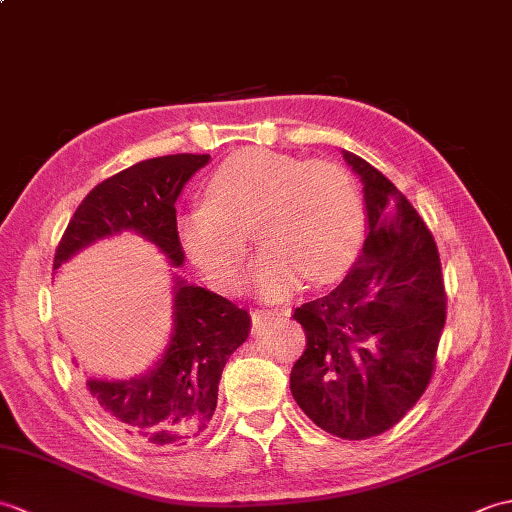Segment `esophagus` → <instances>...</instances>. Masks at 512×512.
<instances>
[{
    "label": "esophagus",
    "instance_id": "esophagus-1",
    "mask_svg": "<svg viewBox=\"0 0 512 512\" xmlns=\"http://www.w3.org/2000/svg\"><path fill=\"white\" fill-rule=\"evenodd\" d=\"M275 317H277V312H273V310H255L253 312V321L255 323H262L266 319H275Z\"/></svg>",
    "mask_w": 512,
    "mask_h": 512
}]
</instances>
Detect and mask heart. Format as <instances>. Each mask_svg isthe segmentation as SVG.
<instances>
[{
    "instance_id": "obj_1",
    "label": "heart",
    "mask_w": 512,
    "mask_h": 512,
    "mask_svg": "<svg viewBox=\"0 0 512 512\" xmlns=\"http://www.w3.org/2000/svg\"><path fill=\"white\" fill-rule=\"evenodd\" d=\"M206 200L180 215V239L215 288L242 281L250 235L262 244L253 284L268 299L303 279L328 284L361 250L365 209L350 171L262 147L228 156L206 182Z\"/></svg>"
}]
</instances>
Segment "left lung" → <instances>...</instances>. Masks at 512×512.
Listing matches in <instances>:
<instances>
[{"label": "left lung", "instance_id": "obj_1", "mask_svg": "<svg viewBox=\"0 0 512 512\" xmlns=\"http://www.w3.org/2000/svg\"><path fill=\"white\" fill-rule=\"evenodd\" d=\"M363 180L369 233L363 253L328 295L292 319L306 350L290 372L303 413L343 440L394 427L427 391L447 321L438 244L394 182L343 151Z\"/></svg>", "mask_w": 512, "mask_h": 512}]
</instances>
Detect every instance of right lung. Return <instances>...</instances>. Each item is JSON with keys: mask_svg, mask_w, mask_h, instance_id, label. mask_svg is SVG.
Listing matches in <instances>:
<instances>
[{"mask_svg": "<svg viewBox=\"0 0 512 512\" xmlns=\"http://www.w3.org/2000/svg\"><path fill=\"white\" fill-rule=\"evenodd\" d=\"M209 154H173L136 162L103 180L74 211L54 253V270L76 250L118 231L151 239L173 266H182L176 200ZM176 330L156 367L132 380H85L96 411L114 431L145 449L193 442L217 407L222 369L250 334L248 310L215 292L178 281Z\"/></svg>", "mask_w": 512, "mask_h": 512, "instance_id": "add662e5", "label": "right lung"}]
</instances>
